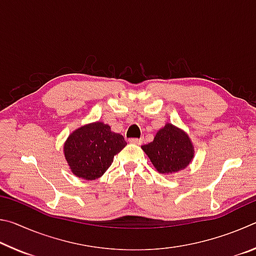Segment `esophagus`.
I'll use <instances>...</instances> for the list:
<instances>
[{
	"mask_svg": "<svg viewBox=\"0 0 256 256\" xmlns=\"http://www.w3.org/2000/svg\"><path fill=\"white\" fill-rule=\"evenodd\" d=\"M131 144H142L144 142V138H132L128 140Z\"/></svg>",
	"mask_w": 256,
	"mask_h": 256,
	"instance_id": "34e87169",
	"label": "esophagus"
}]
</instances>
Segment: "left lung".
Returning <instances> with one entry per match:
<instances>
[{
  "label": "left lung",
  "instance_id": "obj_1",
  "mask_svg": "<svg viewBox=\"0 0 256 256\" xmlns=\"http://www.w3.org/2000/svg\"><path fill=\"white\" fill-rule=\"evenodd\" d=\"M142 150L160 174L183 170L194 157V146L188 134L170 123L159 130L152 142L142 146Z\"/></svg>",
  "mask_w": 256,
  "mask_h": 256
}]
</instances>
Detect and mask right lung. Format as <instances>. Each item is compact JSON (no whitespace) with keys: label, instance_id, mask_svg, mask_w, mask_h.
Wrapping results in <instances>:
<instances>
[{"label":"right lung","instance_id":"1","mask_svg":"<svg viewBox=\"0 0 256 256\" xmlns=\"http://www.w3.org/2000/svg\"><path fill=\"white\" fill-rule=\"evenodd\" d=\"M126 146L123 136L112 132L102 122L84 125L73 131L64 144V156L76 177L94 180L104 175L114 159Z\"/></svg>","mask_w":256,"mask_h":256}]
</instances>
